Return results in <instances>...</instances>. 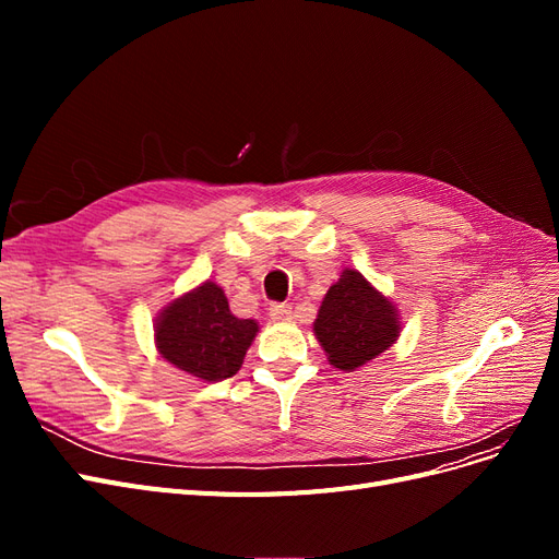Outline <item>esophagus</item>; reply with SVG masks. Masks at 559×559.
<instances>
[{
  "mask_svg": "<svg viewBox=\"0 0 559 559\" xmlns=\"http://www.w3.org/2000/svg\"><path fill=\"white\" fill-rule=\"evenodd\" d=\"M270 319L277 321V324H284V321L292 319V306L289 302H273L270 306Z\"/></svg>",
  "mask_w": 559,
  "mask_h": 559,
  "instance_id": "esophagus-1",
  "label": "esophagus"
}]
</instances>
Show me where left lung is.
<instances>
[{
  "instance_id": "1",
  "label": "left lung",
  "mask_w": 559,
  "mask_h": 559,
  "mask_svg": "<svg viewBox=\"0 0 559 559\" xmlns=\"http://www.w3.org/2000/svg\"><path fill=\"white\" fill-rule=\"evenodd\" d=\"M401 333L396 308L359 270H343L321 300L314 335L329 361L341 370H354L392 347Z\"/></svg>"
}]
</instances>
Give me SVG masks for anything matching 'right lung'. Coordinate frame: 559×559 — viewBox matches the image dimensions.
Returning <instances> with one entry per match:
<instances>
[{
	"mask_svg": "<svg viewBox=\"0 0 559 559\" xmlns=\"http://www.w3.org/2000/svg\"><path fill=\"white\" fill-rule=\"evenodd\" d=\"M259 324L235 317L214 282L173 300L156 319V345L163 359L205 382L238 373Z\"/></svg>",
	"mask_w": 559,
	"mask_h": 559,
	"instance_id": "add662e5",
	"label": "right lung"
}]
</instances>
